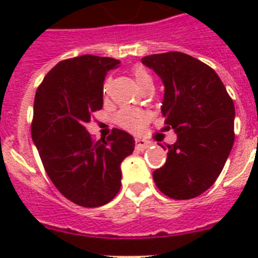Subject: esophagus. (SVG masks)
<instances>
[{
  "instance_id": "34e87169",
  "label": "esophagus",
  "mask_w": 258,
  "mask_h": 258,
  "mask_svg": "<svg viewBox=\"0 0 258 258\" xmlns=\"http://www.w3.org/2000/svg\"><path fill=\"white\" fill-rule=\"evenodd\" d=\"M150 146H151V143L145 141V139H141V138L135 139V149L139 150V151H145V150L149 149Z\"/></svg>"
}]
</instances>
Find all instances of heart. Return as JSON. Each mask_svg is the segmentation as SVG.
<instances>
[{
  "label": "heart",
  "mask_w": 258,
  "mask_h": 258,
  "mask_svg": "<svg viewBox=\"0 0 258 258\" xmlns=\"http://www.w3.org/2000/svg\"><path fill=\"white\" fill-rule=\"evenodd\" d=\"M134 76L137 79V82H142V80H145V79H151L150 78L149 72L145 70V68H142V67H135L134 68ZM108 88V83H105L104 84V91ZM115 120L119 125H120L121 128L127 130L130 133H141L143 131V128L147 124V121H149V115L145 112V111H142L139 108H133V107H125V108L120 109L119 112L116 113V117H115Z\"/></svg>",
  "instance_id": "heart-1"
}]
</instances>
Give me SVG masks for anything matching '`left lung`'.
<instances>
[{"instance_id":"8db88e82","label":"left lung","mask_w":258,"mask_h":258,"mask_svg":"<svg viewBox=\"0 0 258 258\" xmlns=\"http://www.w3.org/2000/svg\"><path fill=\"white\" fill-rule=\"evenodd\" d=\"M142 62L165 86V130L176 134L165 166L153 172L154 182L170 198H196L216 182L232 151L233 100L214 70L188 54H151Z\"/></svg>"}]
</instances>
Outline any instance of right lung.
I'll list each match as a JSON object with an SVG mask.
<instances>
[{"label":"right lung","mask_w":258,"mask_h":258,"mask_svg":"<svg viewBox=\"0 0 258 258\" xmlns=\"http://www.w3.org/2000/svg\"><path fill=\"white\" fill-rule=\"evenodd\" d=\"M120 64L111 57L83 54L60 61L36 91L32 139L46 174L62 196L84 208L108 204L120 190V163L135 141L113 128L92 142L86 124L103 107L107 72Z\"/></svg>","instance_id":"1"}]
</instances>
